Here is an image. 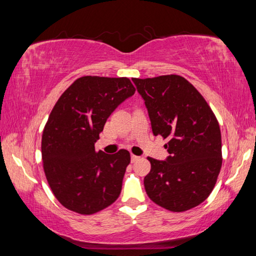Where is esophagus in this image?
Here are the masks:
<instances>
[{
  "label": "esophagus",
  "mask_w": 256,
  "mask_h": 256,
  "mask_svg": "<svg viewBox=\"0 0 256 256\" xmlns=\"http://www.w3.org/2000/svg\"><path fill=\"white\" fill-rule=\"evenodd\" d=\"M138 159H140V157H138V156H134V154H132V156H131V162H138Z\"/></svg>",
  "instance_id": "obj_1"
}]
</instances>
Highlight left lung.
<instances>
[{
	"instance_id": "obj_1",
	"label": "left lung",
	"mask_w": 256,
	"mask_h": 256,
	"mask_svg": "<svg viewBox=\"0 0 256 256\" xmlns=\"http://www.w3.org/2000/svg\"><path fill=\"white\" fill-rule=\"evenodd\" d=\"M132 81L144 99L154 136L168 138V158L148 157L144 188L151 201L172 212L196 208L210 196L222 170V133L206 99L177 74Z\"/></svg>"
}]
</instances>
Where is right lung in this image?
I'll return each mask as SVG.
<instances>
[{
	"label": "right lung",
	"instance_id": "right-lung-1",
	"mask_svg": "<svg viewBox=\"0 0 256 256\" xmlns=\"http://www.w3.org/2000/svg\"><path fill=\"white\" fill-rule=\"evenodd\" d=\"M136 88L128 78L86 76L56 102L42 136V158L52 192L64 208L94 214L112 204L122 190L131 156L94 150L107 118Z\"/></svg>",
	"mask_w": 256,
	"mask_h": 256
}]
</instances>
